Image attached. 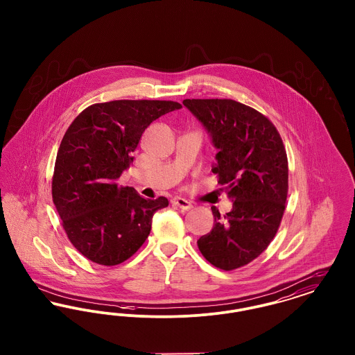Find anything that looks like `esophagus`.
<instances>
[{
	"label": "esophagus",
	"mask_w": 355,
	"mask_h": 355,
	"mask_svg": "<svg viewBox=\"0 0 355 355\" xmlns=\"http://www.w3.org/2000/svg\"><path fill=\"white\" fill-rule=\"evenodd\" d=\"M171 203H173V206H175V207H178V209H181V210H190V209L193 207L191 203L189 202V201H186L184 198H180V197L173 198Z\"/></svg>",
	"instance_id": "1"
}]
</instances>
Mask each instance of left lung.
I'll use <instances>...</instances> for the list:
<instances>
[{
  "label": "left lung",
  "instance_id": "obj_1",
  "mask_svg": "<svg viewBox=\"0 0 355 355\" xmlns=\"http://www.w3.org/2000/svg\"><path fill=\"white\" fill-rule=\"evenodd\" d=\"M218 150L211 171L218 174L233 209L197 241L203 257L222 270L248 265L269 245L282 220L288 168L275 126L253 107L233 100H184Z\"/></svg>",
  "mask_w": 355,
  "mask_h": 355
}]
</instances>
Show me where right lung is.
Here are the masks:
<instances>
[{
    "instance_id": "add662e5",
    "label": "right lung",
    "mask_w": 355,
    "mask_h": 355,
    "mask_svg": "<svg viewBox=\"0 0 355 355\" xmlns=\"http://www.w3.org/2000/svg\"><path fill=\"white\" fill-rule=\"evenodd\" d=\"M178 102L119 100L94 103L71 122L57 153L51 196L73 246L103 266L122 263L142 246L154 213L168 198L145 200L117 180L133 162L153 121Z\"/></svg>"
}]
</instances>
